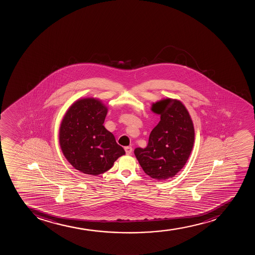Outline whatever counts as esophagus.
Here are the masks:
<instances>
[{
  "mask_svg": "<svg viewBox=\"0 0 255 255\" xmlns=\"http://www.w3.org/2000/svg\"><path fill=\"white\" fill-rule=\"evenodd\" d=\"M125 151H126V154H127V155H129V154H131V146H126V147H125Z\"/></svg>",
  "mask_w": 255,
  "mask_h": 255,
  "instance_id": "1",
  "label": "esophagus"
}]
</instances>
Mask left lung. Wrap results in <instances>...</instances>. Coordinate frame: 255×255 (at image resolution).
<instances>
[{
  "mask_svg": "<svg viewBox=\"0 0 255 255\" xmlns=\"http://www.w3.org/2000/svg\"><path fill=\"white\" fill-rule=\"evenodd\" d=\"M160 121L151 130L147 146L134 149L143 171L151 178H173L186 163L195 141V129L184 104L167 99L153 104Z\"/></svg>",
  "mask_w": 255,
  "mask_h": 255,
  "instance_id": "obj_1",
  "label": "left lung"
}]
</instances>
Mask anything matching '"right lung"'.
Returning a JSON list of instances; mask_svg holds the SVG:
<instances>
[{"mask_svg":"<svg viewBox=\"0 0 255 255\" xmlns=\"http://www.w3.org/2000/svg\"><path fill=\"white\" fill-rule=\"evenodd\" d=\"M107 112V107L97 99H81L71 105L61 122L60 148L67 161L82 173H104L126 154L103 126Z\"/></svg>","mask_w":255,"mask_h":255,"instance_id":"1","label":"right lung"}]
</instances>
